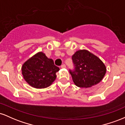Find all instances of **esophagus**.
I'll use <instances>...</instances> for the list:
<instances>
[{"label": "esophagus", "mask_w": 125, "mask_h": 125, "mask_svg": "<svg viewBox=\"0 0 125 125\" xmlns=\"http://www.w3.org/2000/svg\"><path fill=\"white\" fill-rule=\"evenodd\" d=\"M66 67V65L64 64H62V65L61 66V68H62V69H64V68H65Z\"/></svg>", "instance_id": "34e87169"}]
</instances>
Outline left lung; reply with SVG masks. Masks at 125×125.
Masks as SVG:
<instances>
[{
    "label": "left lung",
    "instance_id": "8db88e82",
    "mask_svg": "<svg viewBox=\"0 0 125 125\" xmlns=\"http://www.w3.org/2000/svg\"><path fill=\"white\" fill-rule=\"evenodd\" d=\"M74 70H70L73 81L80 87H92L103 79L106 67L98 57L86 49L79 50L72 56Z\"/></svg>",
    "mask_w": 125,
    "mask_h": 125
}]
</instances>
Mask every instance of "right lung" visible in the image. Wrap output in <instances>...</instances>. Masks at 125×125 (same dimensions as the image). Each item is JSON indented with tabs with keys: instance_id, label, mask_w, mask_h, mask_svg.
Masks as SVG:
<instances>
[{
	"instance_id": "add662e5",
	"label": "right lung",
	"mask_w": 125,
	"mask_h": 125,
	"mask_svg": "<svg viewBox=\"0 0 125 125\" xmlns=\"http://www.w3.org/2000/svg\"><path fill=\"white\" fill-rule=\"evenodd\" d=\"M59 68L53 61L42 52L34 54L23 64L21 73L24 79L31 87L43 89L49 87L56 78Z\"/></svg>"
}]
</instances>
